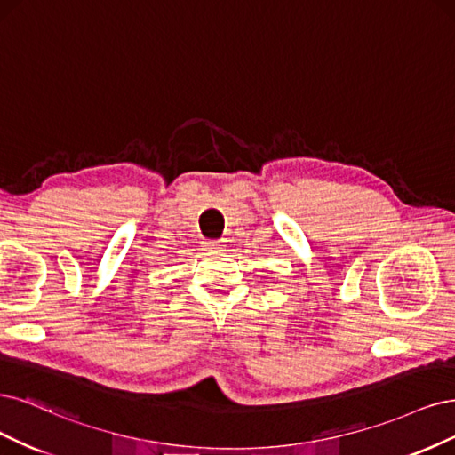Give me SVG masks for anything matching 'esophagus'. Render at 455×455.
I'll return each instance as SVG.
<instances>
[{"label": "esophagus", "instance_id": "34e87169", "mask_svg": "<svg viewBox=\"0 0 455 455\" xmlns=\"http://www.w3.org/2000/svg\"><path fill=\"white\" fill-rule=\"evenodd\" d=\"M204 247H206V249H217V247H219V242H215V240H206V242H204Z\"/></svg>", "mask_w": 455, "mask_h": 455}]
</instances>
